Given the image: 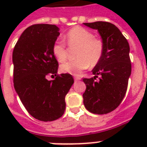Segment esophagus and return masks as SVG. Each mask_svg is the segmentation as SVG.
Segmentation results:
<instances>
[{
  "label": "esophagus",
  "instance_id": "esophagus-1",
  "mask_svg": "<svg viewBox=\"0 0 147 147\" xmlns=\"http://www.w3.org/2000/svg\"><path fill=\"white\" fill-rule=\"evenodd\" d=\"M80 79H81L80 77H76V78H75V81H76V82H77V81H79Z\"/></svg>",
  "mask_w": 147,
  "mask_h": 147
}]
</instances>
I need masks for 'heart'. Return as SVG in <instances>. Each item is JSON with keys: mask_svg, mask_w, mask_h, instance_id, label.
I'll list each match as a JSON object with an SVG mask.
<instances>
[{"mask_svg": "<svg viewBox=\"0 0 147 147\" xmlns=\"http://www.w3.org/2000/svg\"><path fill=\"white\" fill-rule=\"evenodd\" d=\"M69 48H77L75 61L65 62L60 67L61 71L72 76H79L88 67L95 66L100 62L104 52L102 41L81 26H75L65 36ZM53 54L59 62H64L68 57V49L61 40H56L53 47Z\"/></svg>", "mask_w": 147, "mask_h": 147, "instance_id": "1", "label": "heart"}]
</instances>
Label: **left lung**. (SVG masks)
<instances>
[{"mask_svg": "<svg viewBox=\"0 0 147 147\" xmlns=\"http://www.w3.org/2000/svg\"><path fill=\"white\" fill-rule=\"evenodd\" d=\"M84 25L98 31L104 52L100 62L92 69L94 77L83 78L86 85L83 102L91 113L107 114L120 105L127 89L131 74L130 46L120 30L111 23L97 21ZM98 76V80H95Z\"/></svg>", "mask_w": 147, "mask_h": 147, "instance_id": "obj_1", "label": "left lung"}]
</instances>
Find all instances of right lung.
<instances>
[{"label":"right lung","instance_id":"1","mask_svg":"<svg viewBox=\"0 0 147 147\" xmlns=\"http://www.w3.org/2000/svg\"><path fill=\"white\" fill-rule=\"evenodd\" d=\"M59 31L52 24L29 26L13 52L15 91L29 114L41 121H55L63 115L65 98L74 83L70 74L57 75L59 64L53 47ZM48 75L57 77L49 81Z\"/></svg>","mask_w":147,"mask_h":147}]
</instances>
